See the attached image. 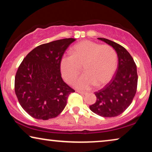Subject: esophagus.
Segmentation results:
<instances>
[{
	"label": "esophagus",
	"mask_w": 152,
	"mask_h": 152,
	"mask_svg": "<svg viewBox=\"0 0 152 152\" xmlns=\"http://www.w3.org/2000/svg\"><path fill=\"white\" fill-rule=\"evenodd\" d=\"M77 92L78 93H80V94H82V95H86L87 93L86 92H83V91H77Z\"/></svg>",
	"instance_id": "obj_1"
}]
</instances>
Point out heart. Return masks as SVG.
Instances as JSON below:
<instances>
[{"instance_id": "heart-1", "label": "heart", "mask_w": 152, "mask_h": 152, "mask_svg": "<svg viewBox=\"0 0 152 152\" xmlns=\"http://www.w3.org/2000/svg\"><path fill=\"white\" fill-rule=\"evenodd\" d=\"M71 53L61 58L60 69L66 82L71 83L83 65L85 72L73 84L79 89L88 90L95 84L102 86L113 77L117 68V53L109 45L83 41L72 48Z\"/></svg>"}]
</instances>
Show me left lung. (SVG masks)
Returning <instances> with one entry per match:
<instances>
[{"label":"left lung","instance_id":"left-lung-1","mask_svg":"<svg viewBox=\"0 0 152 152\" xmlns=\"http://www.w3.org/2000/svg\"><path fill=\"white\" fill-rule=\"evenodd\" d=\"M97 39L115 50L118 57V66L111 81L103 88L95 93L96 102L89 108L102 117H115L127 109L136 95L138 84L137 67L134 59L124 47L109 39Z\"/></svg>","mask_w":152,"mask_h":152}]
</instances>
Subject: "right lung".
Segmentation results:
<instances>
[{"instance_id":"1","label":"right lung","mask_w":152,"mask_h":152,"mask_svg":"<svg viewBox=\"0 0 152 152\" xmlns=\"http://www.w3.org/2000/svg\"><path fill=\"white\" fill-rule=\"evenodd\" d=\"M75 41L68 38L40 45L24 58L15 76L18 102L32 118L46 120L61 113L73 89L61 78L60 62Z\"/></svg>"}]
</instances>
